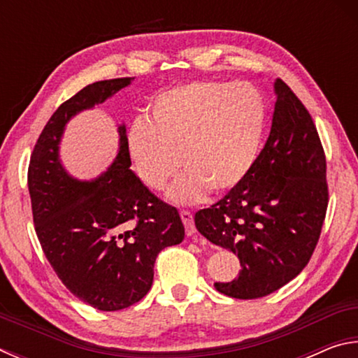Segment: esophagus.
I'll return each mask as SVG.
<instances>
[{
	"label": "esophagus",
	"mask_w": 358,
	"mask_h": 358,
	"mask_svg": "<svg viewBox=\"0 0 358 358\" xmlns=\"http://www.w3.org/2000/svg\"><path fill=\"white\" fill-rule=\"evenodd\" d=\"M180 216H181V221H183L185 227H186L187 237H192V235L196 234V227H194V217H192V213H191V211L181 210V211H180Z\"/></svg>",
	"instance_id": "34e87169"
}]
</instances>
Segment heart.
<instances>
[{"instance_id": "heart-1", "label": "heart", "mask_w": 358, "mask_h": 358, "mask_svg": "<svg viewBox=\"0 0 358 358\" xmlns=\"http://www.w3.org/2000/svg\"><path fill=\"white\" fill-rule=\"evenodd\" d=\"M148 120L137 118L126 148L137 177L169 196L194 203L207 194L232 191L256 166L266 124L264 94L251 83L191 82L155 96Z\"/></svg>"}]
</instances>
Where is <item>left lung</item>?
<instances>
[{
    "label": "left lung",
    "instance_id": "left-lung-1",
    "mask_svg": "<svg viewBox=\"0 0 358 358\" xmlns=\"http://www.w3.org/2000/svg\"><path fill=\"white\" fill-rule=\"evenodd\" d=\"M271 131L241 183L194 222L211 243L240 259L241 271L217 292L251 300L275 292L305 268L329 205L327 162L310 112L282 80L275 82Z\"/></svg>",
    "mask_w": 358,
    "mask_h": 358
}]
</instances>
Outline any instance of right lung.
<instances>
[{
	"mask_svg": "<svg viewBox=\"0 0 358 358\" xmlns=\"http://www.w3.org/2000/svg\"><path fill=\"white\" fill-rule=\"evenodd\" d=\"M131 82L132 77L94 82L63 102L42 129L28 167L42 251L64 286L101 311L142 300L153 284L157 254L185 238L177 208L159 201L129 169L124 124L118 128L117 157L96 180L72 178L59 161L66 123Z\"/></svg>",
	"mask_w": 358,
	"mask_h": 358,
	"instance_id": "add662e5",
	"label": "right lung"
}]
</instances>
